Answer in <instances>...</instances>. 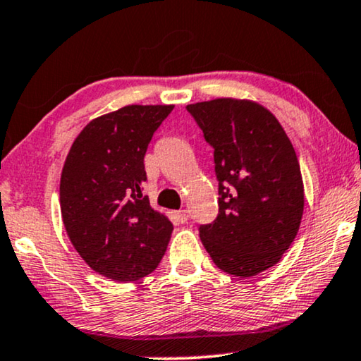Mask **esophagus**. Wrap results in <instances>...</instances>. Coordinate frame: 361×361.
Segmentation results:
<instances>
[{"instance_id":"34e87169","label":"esophagus","mask_w":361,"mask_h":361,"mask_svg":"<svg viewBox=\"0 0 361 361\" xmlns=\"http://www.w3.org/2000/svg\"><path fill=\"white\" fill-rule=\"evenodd\" d=\"M176 216H177V220L180 221V224H185V221L189 220V212H187V210H179V212H176Z\"/></svg>"}]
</instances>
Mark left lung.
<instances>
[{
	"label": "left lung",
	"mask_w": 361,
	"mask_h": 361,
	"mask_svg": "<svg viewBox=\"0 0 361 361\" xmlns=\"http://www.w3.org/2000/svg\"><path fill=\"white\" fill-rule=\"evenodd\" d=\"M214 147L219 215L199 233L225 273L250 278L283 258L299 231L304 184L298 156L259 103L216 98L187 105Z\"/></svg>",
	"instance_id": "left-lung-1"
}]
</instances>
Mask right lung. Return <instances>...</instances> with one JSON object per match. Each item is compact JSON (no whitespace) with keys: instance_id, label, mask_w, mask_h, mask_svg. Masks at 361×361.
Wrapping results in <instances>:
<instances>
[{"instance_id":"right-lung-1","label":"right lung","mask_w":361,"mask_h":361,"mask_svg":"<svg viewBox=\"0 0 361 361\" xmlns=\"http://www.w3.org/2000/svg\"><path fill=\"white\" fill-rule=\"evenodd\" d=\"M174 105H128L92 120L75 137L61 176V212L83 261L113 281L152 273L172 224L142 195L145 154Z\"/></svg>"}]
</instances>
